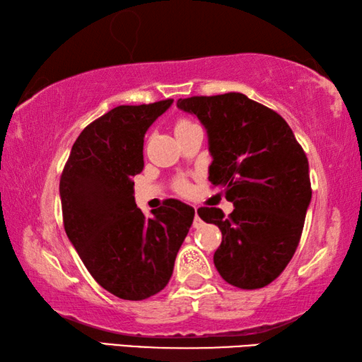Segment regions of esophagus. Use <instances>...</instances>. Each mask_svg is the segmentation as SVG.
Instances as JSON below:
<instances>
[{
    "mask_svg": "<svg viewBox=\"0 0 362 362\" xmlns=\"http://www.w3.org/2000/svg\"><path fill=\"white\" fill-rule=\"evenodd\" d=\"M193 226L194 228H201L203 226V220L198 216V207H194V220H193Z\"/></svg>",
    "mask_w": 362,
    "mask_h": 362,
    "instance_id": "obj_1",
    "label": "esophagus"
}]
</instances>
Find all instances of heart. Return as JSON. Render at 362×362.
<instances>
[{
  "label": "heart",
  "instance_id": "1",
  "mask_svg": "<svg viewBox=\"0 0 362 362\" xmlns=\"http://www.w3.org/2000/svg\"><path fill=\"white\" fill-rule=\"evenodd\" d=\"M188 124H192V122H188V121H180V122H177V126H175V129L177 127H182V126H188ZM177 189H179V192H187L188 189V185H187V182L185 180H180L179 183H177Z\"/></svg>",
  "mask_w": 362,
  "mask_h": 362
}]
</instances>
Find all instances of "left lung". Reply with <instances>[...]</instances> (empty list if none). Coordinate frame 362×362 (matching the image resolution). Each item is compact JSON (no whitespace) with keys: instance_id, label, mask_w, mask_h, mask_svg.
Returning <instances> with one entry per match:
<instances>
[{"instance_id":"1","label":"left lung","mask_w":362,"mask_h":362,"mask_svg":"<svg viewBox=\"0 0 362 362\" xmlns=\"http://www.w3.org/2000/svg\"><path fill=\"white\" fill-rule=\"evenodd\" d=\"M204 126L212 163L209 182L223 188L235 209L199 207L222 243L214 265L226 283L260 289L291 262L311 201L310 168L289 124L240 93L177 100Z\"/></svg>"}]
</instances>
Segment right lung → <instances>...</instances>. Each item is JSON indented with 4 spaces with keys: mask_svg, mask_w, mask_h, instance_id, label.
<instances>
[{
    "mask_svg": "<svg viewBox=\"0 0 362 362\" xmlns=\"http://www.w3.org/2000/svg\"><path fill=\"white\" fill-rule=\"evenodd\" d=\"M173 102L110 110L79 134L60 177L66 236L97 283L122 300L166 287L193 223L194 209L179 199L145 217L134 198L145 134Z\"/></svg>",
    "mask_w": 362,
    "mask_h": 362,
    "instance_id": "1",
    "label": "right lung"
}]
</instances>
